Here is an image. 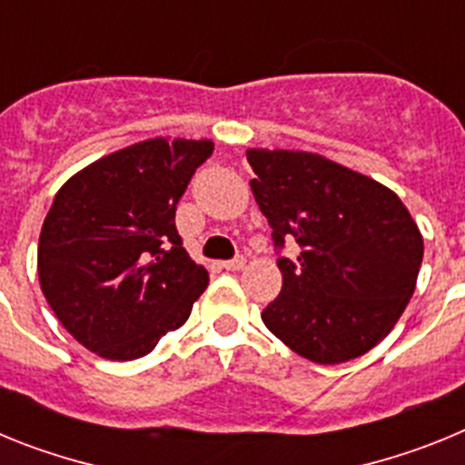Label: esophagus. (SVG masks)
<instances>
[{
  "label": "esophagus",
  "mask_w": 465,
  "mask_h": 465,
  "mask_svg": "<svg viewBox=\"0 0 465 465\" xmlns=\"http://www.w3.org/2000/svg\"><path fill=\"white\" fill-rule=\"evenodd\" d=\"M246 265V258L244 256H237L232 258V261H225L223 262V268L225 270H242Z\"/></svg>",
  "instance_id": "34e87169"
}]
</instances>
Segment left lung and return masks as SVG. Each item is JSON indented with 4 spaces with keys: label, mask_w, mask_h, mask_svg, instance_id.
Returning a JSON list of instances; mask_svg holds the SVG:
<instances>
[{
    "label": "left lung",
    "mask_w": 465,
    "mask_h": 465,
    "mask_svg": "<svg viewBox=\"0 0 465 465\" xmlns=\"http://www.w3.org/2000/svg\"><path fill=\"white\" fill-rule=\"evenodd\" d=\"M252 191L277 258L282 293L262 323L298 356L322 365L371 351L408 307L424 240L401 197L371 176L307 151L249 149Z\"/></svg>",
    "instance_id": "8db88e82"
}]
</instances>
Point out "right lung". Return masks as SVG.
I'll return each mask as SVG.
<instances>
[{"label":"right lung","instance_id":"add662e5","mask_svg":"<svg viewBox=\"0 0 465 465\" xmlns=\"http://www.w3.org/2000/svg\"><path fill=\"white\" fill-rule=\"evenodd\" d=\"M209 139L155 137L69 179L39 235L41 291L102 359L133 361L191 316L209 274L176 232V204L212 155Z\"/></svg>","mask_w":465,"mask_h":465}]
</instances>
